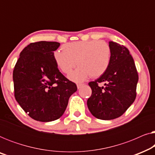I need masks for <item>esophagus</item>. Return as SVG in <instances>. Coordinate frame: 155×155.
Wrapping results in <instances>:
<instances>
[{
	"mask_svg": "<svg viewBox=\"0 0 155 155\" xmlns=\"http://www.w3.org/2000/svg\"><path fill=\"white\" fill-rule=\"evenodd\" d=\"M84 85V84H77V87H78V89H80V88H81L82 86Z\"/></svg>",
	"mask_w": 155,
	"mask_h": 155,
	"instance_id": "esophagus-1",
	"label": "esophagus"
}]
</instances>
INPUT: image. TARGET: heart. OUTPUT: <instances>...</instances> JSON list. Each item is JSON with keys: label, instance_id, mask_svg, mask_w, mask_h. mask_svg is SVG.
I'll use <instances>...</instances> for the list:
<instances>
[{"label": "heart", "instance_id": "heart-1", "mask_svg": "<svg viewBox=\"0 0 155 155\" xmlns=\"http://www.w3.org/2000/svg\"><path fill=\"white\" fill-rule=\"evenodd\" d=\"M63 51H56L54 58L63 73L69 74L76 66L79 68L69 75L73 81L81 82L89 76L96 78L107 71L111 60V48L104 41H79L65 44Z\"/></svg>", "mask_w": 155, "mask_h": 155}]
</instances>
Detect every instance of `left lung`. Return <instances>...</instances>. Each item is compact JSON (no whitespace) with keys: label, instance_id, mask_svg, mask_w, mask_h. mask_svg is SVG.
Returning <instances> with one entry per match:
<instances>
[{"label":"left lung","instance_id":"8db88e82","mask_svg":"<svg viewBox=\"0 0 155 155\" xmlns=\"http://www.w3.org/2000/svg\"><path fill=\"white\" fill-rule=\"evenodd\" d=\"M111 60L107 71L95 81L89 82L92 95L87 99L88 109L94 117L112 120L123 115L136 97L138 75L128 48L109 41ZM101 82L105 87H99Z\"/></svg>","mask_w":155,"mask_h":155}]
</instances>
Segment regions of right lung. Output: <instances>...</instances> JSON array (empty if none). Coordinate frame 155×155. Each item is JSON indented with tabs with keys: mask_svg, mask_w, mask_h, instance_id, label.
Returning a JSON list of instances; mask_svg holds the SVG:
<instances>
[{
	"mask_svg": "<svg viewBox=\"0 0 155 155\" xmlns=\"http://www.w3.org/2000/svg\"><path fill=\"white\" fill-rule=\"evenodd\" d=\"M56 41L29 44L20 54L13 71L15 97L22 109L38 121L58 119L70 97L77 91L74 82L59 71L54 52Z\"/></svg>",
	"mask_w": 155,
	"mask_h": 155,
	"instance_id": "obj_1",
	"label": "right lung"
}]
</instances>
